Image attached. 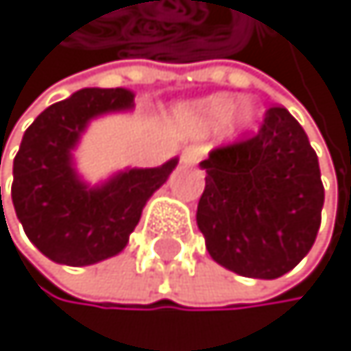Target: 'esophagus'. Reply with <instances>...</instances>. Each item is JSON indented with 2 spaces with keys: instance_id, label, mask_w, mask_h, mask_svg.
<instances>
[{
  "instance_id": "obj_1",
  "label": "esophagus",
  "mask_w": 351,
  "mask_h": 351,
  "mask_svg": "<svg viewBox=\"0 0 351 351\" xmlns=\"http://www.w3.org/2000/svg\"><path fill=\"white\" fill-rule=\"evenodd\" d=\"M202 156H204V152L199 147H186L182 152V162L184 165H197L202 160Z\"/></svg>"
}]
</instances>
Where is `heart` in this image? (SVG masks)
Returning a JSON list of instances; mask_svg holds the SVG:
<instances>
[{
	"mask_svg": "<svg viewBox=\"0 0 351 351\" xmlns=\"http://www.w3.org/2000/svg\"><path fill=\"white\" fill-rule=\"evenodd\" d=\"M180 121L193 134L210 132V130L221 128L226 130L228 136H237L247 132V130L256 123L261 110L256 101L252 99H241L239 104L234 101L232 95H208L204 99H197L193 104H186L178 110Z\"/></svg>",
	"mask_w": 351,
	"mask_h": 351,
	"instance_id": "b5f03b06",
	"label": "heart"
}]
</instances>
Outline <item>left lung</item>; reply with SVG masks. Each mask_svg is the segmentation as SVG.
<instances>
[{
  "instance_id": "8db88e82",
  "label": "left lung",
  "mask_w": 351,
  "mask_h": 351,
  "mask_svg": "<svg viewBox=\"0 0 351 351\" xmlns=\"http://www.w3.org/2000/svg\"><path fill=\"white\" fill-rule=\"evenodd\" d=\"M197 228L213 261L245 278L276 280L306 254L322 223L317 154L287 108L267 110L258 134L202 160Z\"/></svg>"
}]
</instances>
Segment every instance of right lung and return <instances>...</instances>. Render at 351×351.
I'll return each mask as SVG.
<instances>
[{"instance_id": "1", "label": "right lung", "mask_w": 351, "mask_h": 351, "mask_svg": "<svg viewBox=\"0 0 351 351\" xmlns=\"http://www.w3.org/2000/svg\"><path fill=\"white\" fill-rule=\"evenodd\" d=\"M132 108L125 88H82L25 130L12 165V204L27 239L49 261L86 267L123 252L147 199L176 169L178 158L123 169L95 186L77 173L73 152L88 123Z\"/></svg>"}]
</instances>
